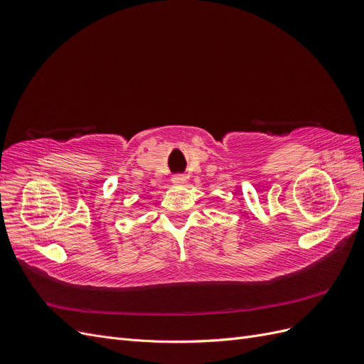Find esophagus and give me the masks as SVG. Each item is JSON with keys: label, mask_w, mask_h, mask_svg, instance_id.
Returning <instances> with one entry per match:
<instances>
[{"label": "esophagus", "mask_w": 364, "mask_h": 364, "mask_svg": "<svg viewBox=\"0 0 364 364\" xmlns=\"http://www.w3.org/2000/svg\"><path fill=\"white\" fill-rule=\"evenodd\" d=\"M171 182L174 185H182V183L186 182V176L185 174H174L171 178Z\"/></svg>", "instance_id": "obj_1"}]
</instances>
